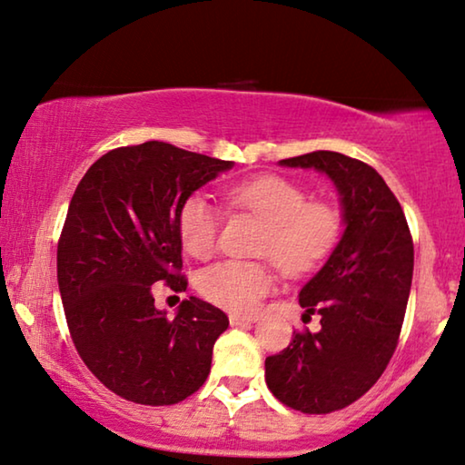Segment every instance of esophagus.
I'll return each instance as SVG.
<instances>
[{"instance_id":"esophagus-1","label":"esophagus","mask_w":465,"mask_h":465,"mask_svg":"<svg viewBox=\"0 0 465 465\" xmlns=\"http://www.w3.org/2000/svg\"><path fill=\"white\" fill-rule=\"evenodd\" d=\"M228 322H231V325H247V323H255L257 322V315H231L228 317Z\"/></svg>"}]
</instances>
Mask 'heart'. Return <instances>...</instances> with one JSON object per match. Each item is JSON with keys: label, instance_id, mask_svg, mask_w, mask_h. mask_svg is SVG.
I'll list each match as a JSON object with an SVG mask.
<instances>
[{"label": "heart", "instance_id": "heart-1", "mask_svg": "<svg viewBox=\"0 0 465 465\" xmlns=\"http://www.w3.org/2000/svg\"><path fill=\"white\" fill-rule=\"evenodd\" d=\"M228 208L249 212L265 223L260 255L272 257L286 276L313 272L340 237V216L325 203L309 202V193L280 174H260L226 187ZM181 245L192 257L214 253L220 216L202 195H192L179 210ZM273 284L265 262H220L202 272L197 288L218 307L249 313Z\"/></svg>", "mask_w": 465, "mask_h": 465}]
</instances>
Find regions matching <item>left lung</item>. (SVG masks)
Wrapping results in <instances>:
<instances>
[{"label": "left lung", "mask_w": 465, "mask_h": 465, "mask_svg": "<svg viewBox=\"0 0 465 465\" xmlns=\"http://www.w3.org/2000/svg\"><path fill=\"white\" fill-rule=\"evenodd\" d=\"M278 164L323 173L340 195L344 232L299 292L304 313L322 315V330L294 333L291 346L265 359V383L282 404L327 414L367 393L393 356L414 245L404 210L372 166L330 150Z\"/></svg>", "instance_id": "8db88e82"}]
</instances>
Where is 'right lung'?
Masks as SVG:
<instances>
[{
	"instance_id": "1",
	"label": "right lung",
	"mask_w": 465,
	"mask_h": 465,
	"mask_svg": "<svg viewBox=\"0 0 465 465\" xmlns=\"http://www.w3.org/2000/svg\"><path fill=\"white\" fill-rule=\"evenodd\" d=\"M232 166L143 142L106 152L75 187L57 245L61 302L84 364L121 398L171 406L208 377L224 311L189 296L169 319L152 284L185 291L179 210Z\"/></svg>"
}]
</instances>
